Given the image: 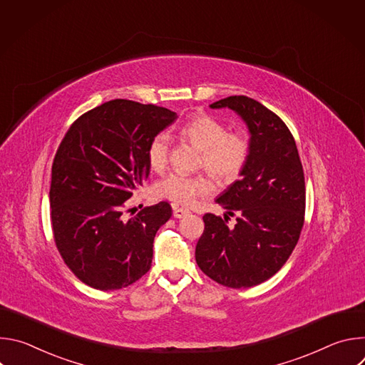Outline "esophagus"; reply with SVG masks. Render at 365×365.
<instances>
[{
	"label": "esophagus",
	"instance_id": "obj_1",
	"mask_svg": "<svg viewBox=\"0 0 365 365\" xmlns=\"http://www.w3.org/2000/svg\"><path fill=\"white\" fill-rule=\"evenodd\" d=\"M189 210H185V207H176L173 206V217L175 218H183L186 215H189Z\"/></svg>",
	"mask_w": 365,
	"mask_h": 365
}]
</instances>
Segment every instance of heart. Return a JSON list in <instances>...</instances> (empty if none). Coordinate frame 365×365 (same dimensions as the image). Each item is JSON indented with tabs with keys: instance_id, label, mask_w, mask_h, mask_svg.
<instances>
[{
	"instance_id": "obj_1",
	"label": "heart",
	"mask_w": 365,
	"mask_h": 365,
	"mask_svg": "<svg viewBox=\"0 0 365 365\" xmlns=\"http://www.w3.org/2000/svg\"><path fill=\"white\" fill-rule=\"evenodd\" d=\"M182 134L202 151V166L220 180H234L250 158V141L241 133H227V127L210 115H197L182 127ZM170 138L166 133L154 135L147 145V160L154 170H162L169 160ZM212 192V183L203 176L173 172L155 185V193L175 203L190 205Z\"/></svg>"
}]
</instances>
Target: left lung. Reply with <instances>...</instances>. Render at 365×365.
<instances>
[{
    "label": "left lung",
    "mask_w": 365,
    "mask_h": 365,
    "mask_svg": "<svg viewBox=\"0 0 365 365\" xmlns=\"http://www.w3.org/2000/svg\"><path fill=\"white\" fill-rule=\"evenodd\" d=\"M211 108H230L247 124L250 158L241 179L215 199L228 217L205 214V230L195 258L217 283L252 287L269 280L287 262L304 221V175L294 138L287 125L258 101L235 95Z\"/></svg>",
    "instance_id": "obj_1"
}]
</instances>
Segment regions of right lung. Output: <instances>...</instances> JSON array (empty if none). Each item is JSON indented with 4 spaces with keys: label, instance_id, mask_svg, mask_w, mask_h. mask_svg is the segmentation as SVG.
Masks as SVG:
<instances>
[{
    "label": "right lung",
    "instance_id": "right-lung-1",
    "mask_svg": "<svg viewBox=\"0 0 365 365\" xmlns=\"http://www.w3.org/2000/svg\"><path fill=\"white\" fill-rule=\"evenodd\" d=\"M176 113L114 99L81 115L51 166L50 220L71 272L98 290H117L151 267L155 232L172 217L159 202L125 218V200L148 178L147 145Z\"/></svg>",
    "mask_w": 365,
    "mask_h": 365
}]
</instances>
